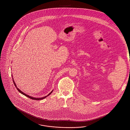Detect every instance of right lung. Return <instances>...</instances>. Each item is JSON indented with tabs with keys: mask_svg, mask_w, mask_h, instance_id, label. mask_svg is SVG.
Masks as SVG:
<instances>
[{
	"mask_svg": "<svg viewBox=\"0 0 130 130\" xmlns=\"http://www.w3.org/2000/svg\"><path fill=\"white\" fill-rule=\"evenodd\" d=\"M12 78H13V76H12ZM12 79H13V83H14V85H15V86H16V88H17V89L18 90V91L20 92V93H21V94H22L24 95H25V96H27V97L28 98H29L31 99L32 100H42V99H44L45 98H46L49 95L51 94V93L52 92V91L53 90H52V91H51V92L48 94L47 95V96H45V97H42V98H35V97H31V96H29V95H28V94H26V93H24L23 92H22V91H21V90H20V89L17 87V85H16V83H15V82H14V79L13 78H12Z\"/></svg>",
	"mask_w": 130,
	"mask_h": 130,
	"instance_id": "1",
	"label": "right lung"
}]
</instances>
